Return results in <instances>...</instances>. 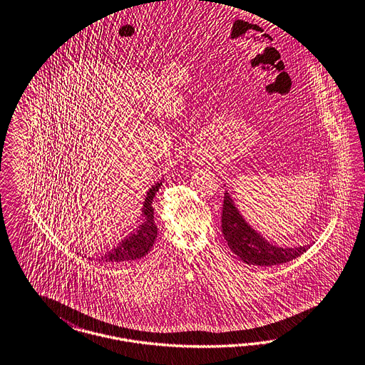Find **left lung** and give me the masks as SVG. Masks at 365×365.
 I'll list each match as a JSON object with an SVG mask.
<instances>
[{"instance_id": "left-lung-1", "label": "left lung", "mask_w": 365, "mask_h": 365, "mask_svg": "<svg viewBox=\"0 0 365 365\" xmlns=\"http://www.w3.org/2000/svg\"><path fill=\"white\" fill-rule=\"evenodd\" d=\"M222 235L230 250L247 264L272 266L290 262L304 254L309 245L297 248H281L269 244L245 222L230 199L225 193L222 206Z\"/></svg>"}]
</instances>
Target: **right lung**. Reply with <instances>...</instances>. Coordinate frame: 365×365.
<instances>
[{
    "label": "right lung",
    "instance_id": "obj_1",
    "mask_svg": "<svg viewBox=\"0 0 365 365\" xmlns=\"http://www.w3.org/2000/svg\"><path fill=\"white\" fill-rule=\"evenodd\" d=\"M162 182L155 184L153 188L147 192V197L144 200L143 206V218L144 222L139 226L136 232H133L129 237L124 238L114 250L109 251L108 254L101 256V259L106 263H123L130 262L136 259H142L143 256L150 252L153 248L155 238L158 235V227L154 222V208H153V199L159 190Z\"/></svg>",
    "mask_w": 365,
    "mask_h": 365
}]
</instances>
